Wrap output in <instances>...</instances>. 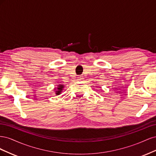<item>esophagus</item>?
<instances>
[{
  "label": "esophagus",
  "mask_w": 156,
  "mask_h": 156,
  "mask_svg": "<svg viewBox=\"0 0 156 156\" xmlns=\"http://www.w3.org/2000/svg\"><path fill=\"white\" fill-rule=\"evenodd\" d=\"M83 77L82 76V75H79V76H78V77H77L78 81H81V80H83Z\"/></svg>",
  "instance_id": "34e87169"
}]
</instances>
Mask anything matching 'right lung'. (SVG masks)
Segmentation results:
<instances>
[{
    "label": "right lung",
    "instance_id": "1",
    "mask_svg": "<svg viewBox=\"0 0 156 156\" xmlns=\"http://www.w3.org/2000/svg\"><path fill=\"white\" fill-rule=\"evenodd\" d=\"M64 88V87H63V86H62V84H61V85H58V88H57L58 90L56 91V95H59V94H60V92H61V91L62 90V88Z\"/></svg>",
    "mask_w": 156,
    "mask_h": 156
}]
</instances>
